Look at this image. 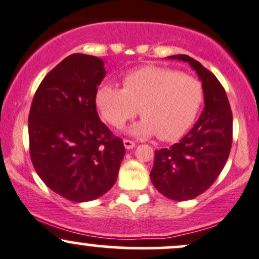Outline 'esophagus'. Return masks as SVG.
Instances as JSON below:
<instances>
[{
	"label": "esophagus",
	"mask_w": 259,
	"mask_h": 259,
	"mask_svg": "<svg viewBox=\"0 0 259 259\" xmlns=\"http://www.w3.org/2000/svg\"><path fill=\"white\" fill-rule=\"evenodd\" d=\"M124 146L126 150H132L133 147H135V143L133 140H129V139H124L123 140Z\"/></svg>",
	"instance_id": "obj_1"
}]
</instances>
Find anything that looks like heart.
I'll use <instances>...</instances> for the list:
<instances>
[{"mask_svg":"<svg viewBox=\"0 0 259 259\" xmlns=\"http://www.w3.org/2000/svg\"><path fill=\"white\" fill-rule=\"evenodd\" d=\"M203 97V84L194 76L146 65L129 71L123 88L99 87L96 103L104 120L115 127L123 126L140 109L144 119L130 129L132 134H156L162 141H173L194 121Z\"/></svg>","mask_w":259,"mask_h":259,"instance_id":"heart-1","label":"heart"}]
</instances>
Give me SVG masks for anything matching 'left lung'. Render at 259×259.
<instances>
[{"mask_svg":"<svg viewBox=\"0 0 259 259\" xmlns=\"http://www.w3.org/2000/svg\"><path fill=\"white\" fill-rule=\"evenodd\" d=\"M169 59L189 62L201 79L203 113L180 143L155 151V188L172 200H189L208 190L225 166L232 145V112L223 84L212 72L188 55Z\"/></svg>","mask_w":259,"mask_h":259,"instance_id":"1","label":"left lung"}]
</instances>
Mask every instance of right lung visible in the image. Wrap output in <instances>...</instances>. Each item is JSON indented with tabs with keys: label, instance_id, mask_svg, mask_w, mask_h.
<instances>
[{
	"label": "right lung",
	"instance_id": "add662e5",
	"mask_svg": "<svg viewBox=\"0 0 259 259\" xmlns=\"http://www.w3.org/2000/svg\"><path fill=\"white\" fill-rule=\"evenodd\" d=\"M104 62L72 54L45 76L29 118L30 160L41 181L71 201L97 199L115 183L123 140L99 119L96 95Z\"/></svg>",
	"mask_w": 259,
	"mask_h": 259
}]
</instances>
